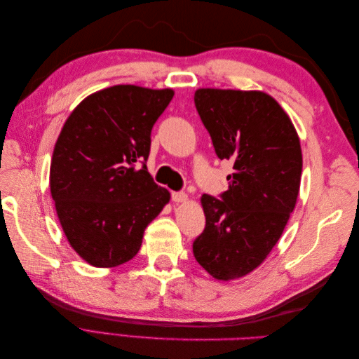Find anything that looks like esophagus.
<instances>
[{"label":"esophagus","mask_w":359,"mask_h":359,"mask_svg":"<svg viewBox=\"0 0 359 359\" xmlns=\"http://www.w3.org/2000/svg\"><path fill=\"white\" fill-rule=\"evenodd\" d=\"M187 199H189L187 193H184V191H173L172 193V201L173 202H187Z\"/></svg>","instance_id":"34e87169"}]
</instances>
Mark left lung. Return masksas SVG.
<instances>
[{
    "label": "left lung",
    "instance_id": "1",
    "mask_svg": "<svg viewBox=\"0 0 359 359\" xmlns=\"http://www.w3.org/2000/svg\"><path fill=\"white\" fill-rule=\"evenodd\" d=\"M194 104L217 157L229 160L233 172L222 199L202 194L206 224L193 255L217 280L241 278L266 259L295 208L299 137L283 107L264 91L199 88Z\"/></svg>",
    "mask_w": 359,
    "mask_h": 359
}]
</instances>
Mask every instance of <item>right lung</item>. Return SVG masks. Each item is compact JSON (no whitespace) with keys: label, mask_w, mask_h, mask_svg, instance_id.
Listing matches in <instances>:
<instances>
[{"label":"right lung","mask_w":359,"mask_h":359,"mask_svg":"<svg viewBox=\"0 0 359 359\" xmlns=\"http://www.w3.org/2000/svg\"><path fill=\"white\" fill-rule=\"evenodd\" d=\"M173 94L170 88L109 86L83 99L61 128L50 161V194L67 241L93 266L114 268L133 259L145 227L170 201L145 161L151 130Z\"/></svg>","instance_id":"obj_1"}]
</instances>
